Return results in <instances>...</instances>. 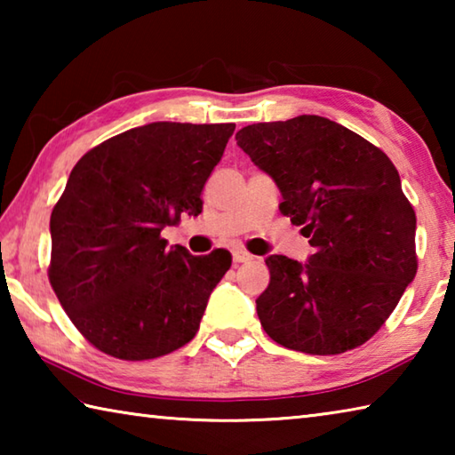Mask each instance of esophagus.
Returning <instances> with one entry per match:
<instances>
[{
  "mask_svg": "<svg viewBox=\"0 0 455 455\" xmlns=\"http://www.w3.org/2000/svg\"><path fill=\"white\" fill-rule=\"evenodd\" d=\"M233 260H235V265L249 263V260H252V255H251V252L243 251V249H235V251H233Z\"/></svg>",
  "mask_w": 455,
  "mask_h": 455,
  "instance_id": "esophagus-1",
  "label": "esophagus"
}]
</instances>
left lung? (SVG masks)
I'll return each instance as SVG.
<instances>
[{
  "mask_svg": "<svg viewBox=\"0 0 455 455\" xmlns=\"http://www.w3.org/2000/svg\"><path fill=\"white\" fill-rule=\"evenodd\" d=\"M236 144L275 180L279 211L309 238L299 263L271 255L257 299L267 335L283 347L337 355L363 345L418 273L415 212L397 168L377 146L323 116L259 122Z\"/></svg>",
  "mask_w": 455,
  "mask_h": 455,
  "instance_id": "obj_1",
  "label": "left lung"
}]
</instances>
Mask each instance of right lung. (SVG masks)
Segmentation results:
<instances>
[{
    "instance_id": "obj_1",
    "label": "right lung",
    "mask_w": 455,
    "mask_h": 455,
    "mask_svg": "<svg viewBox=\"0 0 455 455\" xmlns=\"http://www.w3.org/2000/svg\"><path fill=\"white\" fill-rule=\"evenodd\" d=\"M235 124L152 122L84 154L50 219L48 276L76 329L106 355L163 357L196 335L225 249L195 257L160 233L203 211Z\"/></svg>"
}]
</instances>
